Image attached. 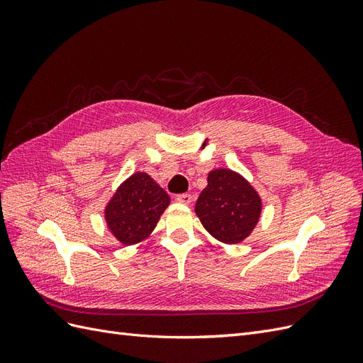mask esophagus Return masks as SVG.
<instances>
[{
	"label": "esophagus",
	"instance_id": "esophagus-1",
	"mask_svg": "<svg viewBox=\"0 0 363 363\" xmlns=\"http://www.w3.org/2000/svg\"><path fill=\"white\" fill-rule=\"evenodd\" d=\"M175 200H177L179 203H183V204H191L192 195L191 194H179L177 196H175Z\"/></svg>",
	"mask_w": 363,
	"mask_h": 363
}]
</instances>
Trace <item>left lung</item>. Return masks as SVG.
Segmentation results:
<instances>
[{
  "label": "left lung",
  "mask_w": 363,
  "mask_h": 363,
  "mask_svg": "<svg viewBox=\"0 0 363 363\" xmlns=\"http://www.w3.org/2000/svg\"><path fill=\"white\" fill-rule=\"evenodd\" d=\"M262 201L251 184L230 169H215L207 177L195 212L213 238L225 244H238L256 227Z\"/></svg>",
  "instance_id": "left-lung-1"
}]
</instances>
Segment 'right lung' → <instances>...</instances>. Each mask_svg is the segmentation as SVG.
Listing matches in <instances>:
<instances>
[{
    "label": "right lung",
    "instance_id": "1",
    "mask_svg": "<svg viewBox=\"0 0 363 363\" xmlns=\"http://www.w3.org/2000/svg\"><path fill=\"white\" fill-rule=\"evenodd\" d=\"M169 196L145 172H136L119 186L106 207L108 228L124 245H133L155 230Z\"/></svg>",
    "mask_w": 363,
    "mask_h": 363
}]
</instances>
